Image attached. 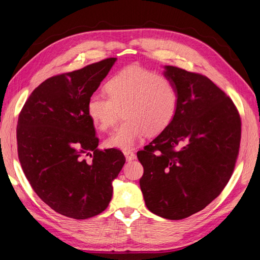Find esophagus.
<instances>
[{"instance_id":"34e87169","label":"esophagus","mask_w":260,"mask_h":260,"mask_svg":"<svg viewBox=\"0 0 260 260\" xmlns=\"http://www.w3.org/2000/svg\"><path fill=\"white\" fill-rule=\"evenodd\" d=\"M123 154L125 156V159H127L128 161H131L133 159H136V154H135V152L131 151V149H124Z\"/></svg>"}]
</instances>
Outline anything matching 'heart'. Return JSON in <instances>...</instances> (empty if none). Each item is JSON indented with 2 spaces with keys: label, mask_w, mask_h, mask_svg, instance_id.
<instances>
[{
  "label": "heart",
  "mask_w": 260,
  "mask_h": 260,
  "mask_svg": "<svg viewBox=\"0 0 260 260\" xmlns=\"http://www.w3.org/2000/svg\"><path fill=\"white\" fill-rule=\"evenodd\" d=\"M107 96L94 94L86 113L100 130L115 125L119 109L124 121L106 139V145L128 149L148 135H157L174 120L179 105L176 84L164 75L138 66L123 68L106 81Z\"/></svg>",
  "instance_id": "heart-1"
}]
</instances>
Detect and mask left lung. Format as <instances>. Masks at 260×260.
Segmentation results:
<instances>
[{"instance_id":"obj_1","label":"left lung","mask_w":260,"mask_h":260,"mask_svg":"<svg viewBox=\"0 0 260 260\" xmlns=\"http://www.w3.org/2000/svg\"><path fill=\"white\" fill-rule=\"evenodd\" d=\"M179 105L174 120L137 156L146 207L180 220L205 208L222 192L239 155L241 118L232 100L207 77L165 66Z\"/></svg>"}]
</instances>
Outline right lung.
I'll return each mask as SVG.
<instances>
[{
    "label": "right lung",
    "mask_w": 260,
    "mask_h": 260,
    "mask_svg": "<svg viewBox=\"0 0 260 260\" xmlns=\"http://www.w3.org/2000/svg\"><path fill=\"white\" fill-rule=\"evenodd\" d=\"M116 59L49 78L19 114L17 151L23 174L39 198L62 216L88 219L104 211L125 162L119 149L98 148L86 113L89 99ZM88 155L91 160L86 162Z\"/></svg>",
    "instance_id": "1"
}]
</instances>
